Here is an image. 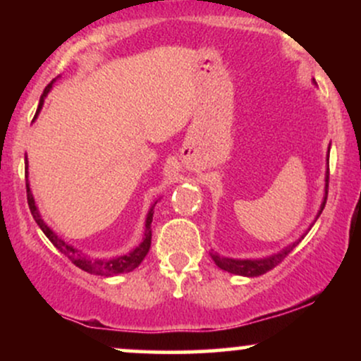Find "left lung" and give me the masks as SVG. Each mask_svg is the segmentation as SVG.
<instances>
[{
  "mask_svg": "<svg viewBox=\"0 0 361 361\" xmlns=\"http://www.w3.org/2000/svg\"><path fill=\"white\" fill-rule=\"evenodd\" d=\"M329 152V151H327ZM324 197H322V202H321V209H319V212L316 215V221L319 219V215H321L322 209H324L326 205V200H327V186H329V154H327V168H326V176H324ZM314 221V222H316ZM314 222L310 224V226H314ZM310 229V227H309ZM302 239H304V235L302 238L297 239V241L290 243L288 246H285L283 250H280L279 252H275V255L271 256H264V258H250V259H241V258H226V256H219L217 252H210V256H212V259L215 261V264H217L219 268L224 271H229V273H234V275H241V276H259V275H264L267 271H270L271 268H275L276 264L280 263L281 259L285 258V256L288 255L290 251L293 250V247L299 244Z\"/></svg>",
  "mask_w": 361,
  "mask_h": 361,
  "instance_id": "left-lung-1",
  "label": "left lung"
}]
</instances>
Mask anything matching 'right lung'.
I'll return each mask as SVG.
<instances>
[{
    "instance_id": "obj_1",
    "label": "right lung",
    "mask_w": 361,
    "mask_h": 361,
    "mask_svg": "<svg viewBox=\"0 0 361 361\" xmlns=\"http://www.w3.org/2000/svg\"><path fill=\"white\" fill-rule=\"evenodd\" d=\"M56 80H52L51 82H49L47 88L44 90V94L40 97V102H39V109H37L35 118H37V115H39V111L42 110L45 97H47L49 91L52 90V85L56 82ZM25 164H27V173H25V178H27V200H28V207H30V212H32V215H34L37 226H39L40 229H42V233L49 238V241H51L54 246H56L57 250H59L62 255L66 256V258L71 259V263L76 264L78 268H81L82 271L91 273V275H100V276H114V275H120V273H128V271L135 270V268L142 263V259L146 258V255L149 252V247H151V238H152L151 222H152V215H154V207L157 204V200L151 205V209H149V212L146 215V224H144V238H142V241H140L139 246H135L134 250L126 252V255L115 256V258H90L88 255H85L81 250L74 247L73 244L66 243L64 239L59 238V235L54 233L51 227L45 224L42 215H40V212H39V207H37V204H35L34 195H32L30 183H28V161Z\"/></svg>"
}]
</instances>
